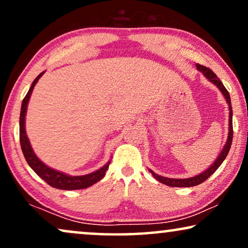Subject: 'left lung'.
<instances>
[{"mask_svg":"<svg viewBox=\"0 0 248 248\" xmlns=\"http://www.w3.org/2000/svg\"><path fill=\"white\" fill-rule=\"evenodd\" d=\"M196 66H197V70H198L199 72H202V73L203 74V77H205L206 79H208L213 84H215V86L218 88V90H220V92L222 93V95L224 96L225 101H227V103H228V106H229V133H228V139H227V142H225V144H224L223 149L221 150L220 155H218L217 158L215 159V161L213 162V164L209 166V167L206 169L205 171H202V173L196 175V176H193V177H189V178L164 177V176H160V175L155 174V171L151 170V169H149L150 173L153 175V177H155V180H158L159 182H160V183H164L168 186L190 187V186H198V184L202 183V182H205L209 176H211V175L215 173L216 169L220 167L222 162L224 161V159L227 158L229 150H230V147H231V143H232V136H233L232 106H231V99H230V95H229V92L227 89H225L223 83L221 82V80L218 79L217 77H216V74L212 70H209L208 67L202 66V65H200V64H197Z\"/></svg>","mask_w":248,"mask_h":248,"instance_id":"1","label":"left lung"}]
</instances>
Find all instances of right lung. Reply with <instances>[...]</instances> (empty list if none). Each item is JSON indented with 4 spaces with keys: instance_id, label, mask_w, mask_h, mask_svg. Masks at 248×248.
Here are the masks:
<instances>
[{
    "instance_id": "right-lung-1",
    "label": "right lung",
    "mask_w": 248,
    "mask_h": 248,
    "mask_svg": "<svg viewBox=\"0 0 248 248\" xmlns=\"http://www.w3.org/2000/svg\"><path fill=\"white\" fill-rule=\"evenodd\" d=\"M45 74V72L40 73L33 81L32 86H31L30 90H28L27 95L25 96L23 103H21V109H20V118H19V137H20V146L23 150L24 156L26 159L27 164L30 167L33 169L39 176L46 181L50 186L56 187L59 190H80L86 189V187L92 186L93 184L97 183L101 181L103 177L105 176L106 170L108 169V165L111 160H108L106 164L97 170L93 171V173L87 175H81V176H71V175L62 173V171L56 170V169L46 166L45 162H42L37 158L35 152L33 151L32 145H31L30 140H28L26 134V128H25V118H26L27 106L28 102H30L31 95H32L34 87L40 80V78Z\"/></svg>"
}]
</instances>
